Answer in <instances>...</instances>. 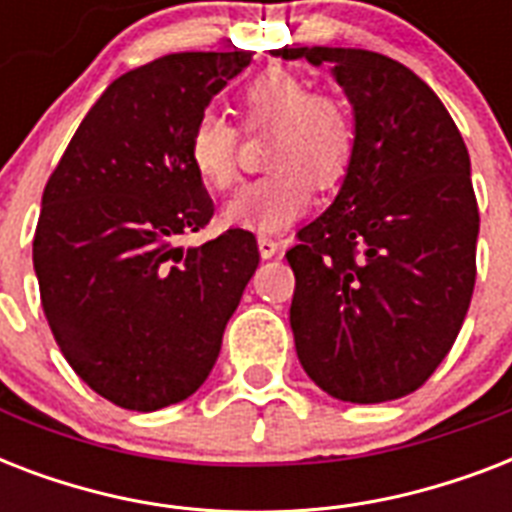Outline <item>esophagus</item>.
<instances>
[{
    "instance_id": "1",
    "label": "esophagus",
    "mask_w": 512,
    "mask_h": 512,
    "mask_svg": "<svg viewBox=\"0 0 512 512\" xmlns=\"http://www.w3.org/2000/svg\"><path fill=\"white\" fill-rule=\"evenodd\" d=\"M257 249H260V257H263V260H271V257H276L279 255V241H273V239H268V236H260V239H257Z\"/></svg>"
}]
</instances>
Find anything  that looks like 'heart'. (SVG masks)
I'll list each match as a JSON object with an SVG mask.
<instances>
[{
    "instance_id": "heart-1",
    "label": "heart",
    "mask_w": 512,
    "mask_h": 512,
    "mask_svg": "<svg viewBox=\"0 0 512 512\" xmlns=\"http://www.w3.org/2000/svg\"><path fill=\"white\" fill-rule=\"evenodd\" d=\"M247 124L273 127L271 175L257 177L233 196L223 220L233 228L279 233L313 204V185H335L353 159L356 127L332 98L313 95L308 79L289 68H265L244 87ZM188 164L201 183L225 191L236 180V130L217 111H201L188 130Z\"/></svg>"
}]
</instances>
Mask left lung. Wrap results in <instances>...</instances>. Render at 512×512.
Instances as JSON below:
<instances>
[{
	"instance_id": "8db88e82",
	"label": "left lung",
	"mask_w": 512,
	"mask_h": 512,
	"mask_svg": "<svg viewBox=\"0 0 512 512\" xmlns=\"http://www.w3.org/2000/svg\"><path fill=\"white\" fill-rule=\"evenodd\" d=\"M271 55L327 63L356 127L335 199L287 252L297 358L332 398L393 401L436 372L476 287L468 148L436 92L398 60L353 47Z\"/></svg>"
}]
</instances>
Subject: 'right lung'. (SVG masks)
I'll list each match as a JSON object with an SVG mask.
<instances>
[{"instance_id":"obj_1","label":"right lung","mask_w":512,"mask_h":512,"mask_svg":"<svg viewBox=\"0 0 512 512\" xmlns=\"http://www.w3.org/2000/svg\"><path fill=\"white\" fill-rule=\"evenodd\" d=\"M252 52H175L108 84L44 185L34 271L79 377L132 412L201 388L260 255L233 228L177 247L215 212L188 130Z\"/></svg>"}]
</instances>
